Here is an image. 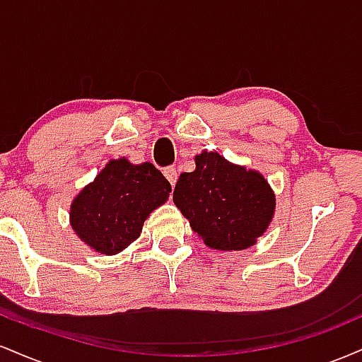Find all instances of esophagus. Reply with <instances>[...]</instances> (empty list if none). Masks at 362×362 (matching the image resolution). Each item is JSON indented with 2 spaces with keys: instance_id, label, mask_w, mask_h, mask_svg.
Returning <instances> with one entry per match:
<instances>
[{
  "instance_id": "esophagus-1",
  "label": "esophagus",
  "mask_w": 362,
  "mask_h": 362,
  "mask_svg": "<svg viewBox=\"0 0 362 362\" xmlns=\"http://www.w3.org/2000/svg\"><path fill=\"white\" fill-rule=\"evenodd\" d=\"M163 175L167 177V180L170 182V185L175 187V184H177V178H178V175H177V170H175V168H173V167L165 168V170H163Z\"/></svg>"
}]
</instances>
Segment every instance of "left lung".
I'll use <instances>...</instances> for the list:
<instances>
[{"label": "left lung", "instance_id": "1", "mask_svg": "<svg viewBox=\"0 0 362 362\" xmlns=\"http://www.w3.org/2000/svg\"><path fill=\"white\" fill-rule=\"evenodd\" d=\"M173 202L192 230L216 250H243L267 230L276 197L260 173L236 167L218 153L195 156V170L182 173Z\"/></svg>", "mask_w": 362, "mask_h": 362}]
</instances>
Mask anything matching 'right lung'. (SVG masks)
I'll return each mask as SVG.
<instances>
[{"mask_svg": "<svg viewBox=\"0 0 362 362\" xmlns=\"http://www.w3.org/2000/svg\"><path fill=\"white\" fill-rule=\"evenodd\" d=\"M172 185L155 165L112 160L71 204V226L95 252L114 255L139 238L144 219Z\"/></svg>", "mask_w": 362, "mask_h": 362, "instance_id": "add662e5", "label": "right lung"}]
</instances>
